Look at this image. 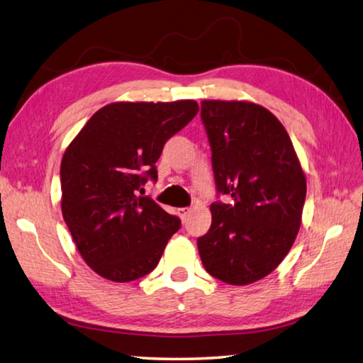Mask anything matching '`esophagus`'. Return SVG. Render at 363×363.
Segmentation results:
<instances>
[{"instance_id": "1", "label": "esophagus", "mask_w": 363, "mask_h": 363, "mask_svg": "<svg viewBox=\"0 0 363 363\" xmlns=\"http://www.w3.org/2000/svg\"><path fill=\"white\" fill-rule=\"evenodd\" d=\"M191 213V208H188V207H183V208H179V215H180V218L182 220H184V218H186L188 215Z\"/></svg>"}]
</instances>
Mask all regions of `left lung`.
Here are the masks:
<instances>
[{
    "instance_id": "8db88e82",
    "label": "left lung",
    "mask_w": 363,
    "mask_h": 363,
    "mask_svg": "<svg viewBox=\"0 0 363 363\" xmlns=\"http://www.w3.org/2000/svg\"><path fill=\"white\" fill-rule=\"evenodd\" d=\"M218 193L211 225L197 238L211 277L234 286L262 279L281 264L302 224L306 180L289 134L265 107L202 101Z\"/></svg>"
}]
</instances>
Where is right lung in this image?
Here are the masks:
<instances>
[{
    "mask_svg": "<svg viewBox=\"0 0 363 363\" xmlns=\"http://www.w3.org/2000/svg\"><path fill=\"white\" fill-rule=\"evenodd\" d=\"M199 112L193 99L112 102L93 115L61 160V211L88 267L115 283L148 275L180 220L143 193L156 161Z\"/></svg>",
    "mask_w": 363,
    "mask_h": 363,
    "instance_id": "1",
    "label": "right lung"
}]
</instances>
